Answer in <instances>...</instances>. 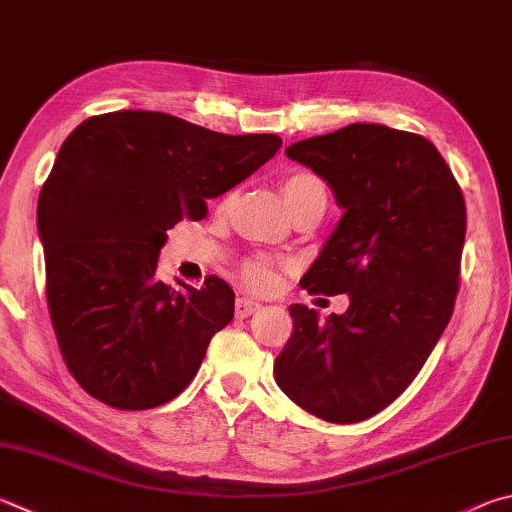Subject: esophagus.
<instances>
[{"instance_id": "1", "label": "esophagus", "mask_w": 512, "mask_h": 512, "mask_svg": "<svg viewBox=\"0 0 512 512\" xmlns=\"http://www.w3.org/2000/svg\"><path fill=\"white\" fill-rule=\"evenodd\" d=\"M257 309H259V302L250 300V297H237L235 302L237 318H248V315H253Z\"/></svg>"}]
</instances>
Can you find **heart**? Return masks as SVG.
<instances>
[{"mask_svg": "<svg viewBox=\"0 0 512 512\" xmlns=\"http://www.w3.org/2000/svg\"><path fill=\"white\" fill-rule=\"evenodd\" d=\"M282 192L291 212L309 206V203H324V206H327V190H324V183L311 172L288 174L282 181ZM286 268L288 266L282 259L255 255L248 257L246 262L241 264L239 273L244 284L255 288V291H271V288H275L277 282H280V273L286 271Z\"/></svg>", "mask_w": 512, "mask_h": 512, "instance_id": "heart-1", "label": "heart"}]
</instances>
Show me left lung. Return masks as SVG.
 Instances as JSON below:
<instances>
[{
    "mask_svg": "<svg viewBox=\"0 0 512 512\" xmlns=\"http://www.w3.org/2000/svg\"><path fill=\"white\" fill-rule=\"evenodd\" d=\"M345 208L300 286L349 293V309L320 322L291 304L293 333L275 380L302 410L358 423L401 396L452 318L466 239V201L427 138L353 123L286 147Z\"/></svg>",
    "mask_w": 512,
    "mask_h": 512,
    "instance_id": "obj_1",
    "label": "left lung"
}]
</instances>
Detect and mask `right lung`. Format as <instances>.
I'll use <instances>...</instances> for the list:
<instances>
[{"mask_svg":"<svg viewBox=\"0 0 512 512\" xmlns=\"http://www.w3.org/2000/svg\"><path fill=\"white\" fill-rule=\"evenodd\" d=\"M282 147L275 134L228 136L161 111H109L62 143L37 201L46 304L71 376L116 410H152L197 376L235 315L217 275L201 288L156 277L167 230L208 215Z\"/></svg>","mask_w":512,"mask_h":512,"instance_id":"obj_1","label":"right lung"}]
</instances>
